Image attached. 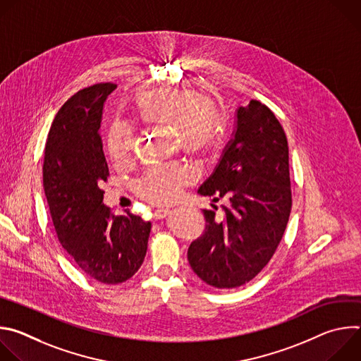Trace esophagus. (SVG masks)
Returning a JSON list of instances; mask_svg holds the SVG:
<instances>
[{
	"mask_svg": "<svg viewBox=\"0 0 361 361\" xmlns=\"http://www.w3.org/2000/svg\"><path fill=\"white\" fill-rule=\"evenodd\" d=\"M169 213H170V210L169 209H164V207H160V209H156L154 210V219L156 220H161V219H164V217H167L169 216Z\"/></svg>",
	"mask_w": 361,
	"mask_h": 361,
	"instance_id": "34e87169",
	"label": "esophagus"
}]
</instances>
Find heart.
<instances>
[{
	"mask_svg": "<svg viewBox=\"0 0 361 361\" xmlns=\"http://www.w3.org/2000/svg\"><path fill=\"white\" fill-rule=\"evenodd\" d=\"M135 113L148 126L171 130L173 145L190 157H201L213 149L223 131V118L216 102L191 88L157 87L135 95ZM107 149L117 164L127 163L134 151L133 130L116 121L107 134ZM192 173L180 164L148 170L137 183L140 198L151 204L174 200L181 187L191 183Z\"/></svg>",
	"mask_w": 361,
	"mask_h": 361,
	"instance_id": "1",
	"label": "heart"
}]
</instances>
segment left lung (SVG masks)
<instances>
[{"label": "left lung", "instance_id": "obj_1", "mask_svg": "<svg viewBox=\"0 0 361 361\" xmlns=\"http://www.w3.org/2000/svg\"><path fill=\"white\" fill-rule=\"evenodd\" d=\"M198 194L227 205L223 219L202 210L204 231L187 252L192 271L216 288L251 281L271 260L291 212L287 137L263 102L237 109L233 138Z\"/></svg>", "mask_w": 361, "mask_h": 361}]
</instances>
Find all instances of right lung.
<instances>
[{
  "label": "right lung",
  "instance_id": "1",
  "mask_svg": "<svg viewBox=\"0 0 361 361\" xmlns=\"http://www.w3.org/2000/svg\"><path fill=\"white\" fill-rule=\"evenodd\" d=\"M113 82H98L68 98L51 124L42 166L44 191L57 238L88 277L120 284L141 267L151 223L102 204L110 171L98 133Z\"/></svg>",
  "mask_w": 361,
  "mask_h": 361
}]
</instances>
